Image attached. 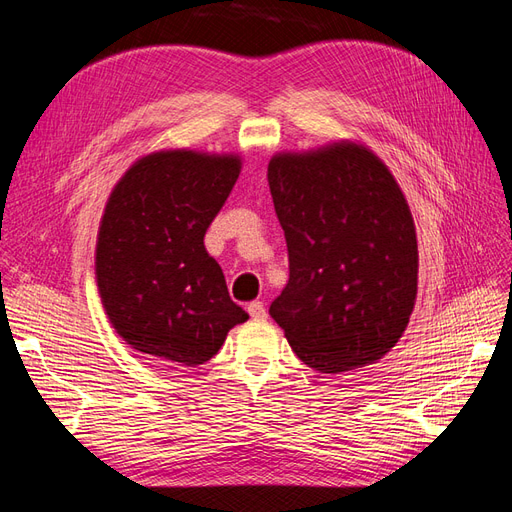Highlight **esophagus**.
<instances>
[{"mask_svg":"<svg viewBox=\"0 0 512 512\" xmlns=\"http://www.w3.org/2000/svg\"><path fill=\"white\" fill-rule=\"evenodd\" d=\"M247 314H250L254 320H265L267 318V307H265V303L252 301L250 305H247Z\"/></svg>","mask_w":512,"mask_h":512,"instance_id":"esophagus-1","label":"esophagus"}]
</instances>
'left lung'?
<instances>
[{"label": "left lung", "instance_id": "8db88e82", "mask_svg": "<svg viewBox=\"0 0 512 512\" xmlns=\"http://www.w3.org/2000/svg\"><path fill=\"white\" fill-rule=\"evenodd\" d=\"M267 179L290 269L271 318L322 374L376 363L406 331L416 299V232L397 181L352 143L280 153Z\"/></svg>", "mask_w": 512, "mask_h": 512}]
</instances>
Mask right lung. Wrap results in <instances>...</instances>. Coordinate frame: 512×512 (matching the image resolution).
<instances>
[{
    "instance_id": "add662e5",
    "label": "right lung",
    "mask_w": 512,
    "mask_h": 512,
    "mask_svg": "<svg viewBox=\"0 0 512 512\" xmlns=\"http://www.w3.org/2000/svg\"><path fill=\"white\" fill-rule=\"evenodd\" d=\"M237 156L160 151L115 185L98 232L96 275L108 320L160 361L196 367L247 320L205 232L235 188Z\"/></svg>"
}]
</instances>
